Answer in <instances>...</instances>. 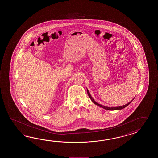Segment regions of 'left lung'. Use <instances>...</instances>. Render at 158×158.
Instances as JSON below:
<instances>
[{
  "mask_svg": "<svg viewBox=\"0 0 158 158\" xmlns=\"http://www.w3.org/2000/svg\"><path fill=\"white\" fill-rule=\"evenodd\" d=\"M87 94H88V95H89V98H90L91 100V101L94 103V104H96V105H97L98 106H99V107H101L103 108H104V110H111V111H114V110H120L121 109H123V108H124L125 107H126L127 106H128L129 104H130L131 103L132 101H133V99H134V98H133L132 100H131V102H129L127 104H125V105H123V106H118V107H107V106H103V105H102V104H99L97 102H96L95 101H94V99H93V98L91 97V95L90 94V92L88 90V89H87Z\"/></svg>",
  "mask_w": 158,
  "mask_h": 158,
  "instance_id": "8db88e82",
  "label": "left lung"
}]
</instances>
